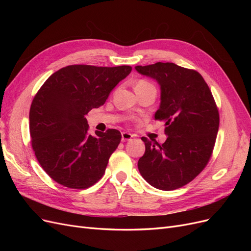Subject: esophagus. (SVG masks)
Instances as JSON below:
<instances>
[{"label":"esophagus","mask_w":251,"mask_h":251,"mask_svg":"<svg viewBox=\"0 0 251 251\" xmlns=\"http://www.w3.org/2000/svg\"><path fill=\"white\" fill-rule=\"evenodd\" d=\"M133 138V135L131 133H127V132H124L121 133V140L123 141H128Z\"/></svg>","instance_id":"obj_1"}]
</instances>
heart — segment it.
Returning a JSON list of instances; mask_svg holds the SVG:
<instances>
[{
    "mask_svg": "<svg viewBox=\"0 0 251 251\" xmlns=\"http://www.w3.org/2000/svg\"><path fill=\"white\" fill-rule=\"evenodd\" d=\"M147 88H155L151 82L147 81V80H139L137 81V83L135 85V89H147Z\"/></svg>",
    "mask_w": 251,
    "mask_h": 251,
    "instance_id": "1",
    "label": "heart"
}]
</instances>
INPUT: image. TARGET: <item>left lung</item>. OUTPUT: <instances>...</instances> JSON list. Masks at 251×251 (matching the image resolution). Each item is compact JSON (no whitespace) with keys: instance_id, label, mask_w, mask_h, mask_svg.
Returning a JSON list of instances; mask_svg holds the SVG:
<instances>
[{"instance_id":"left-lung-1","label":"left lung","mask_w":251,"mask_h":251,"mask_svg":"<svg viewBox=\"0 0 251 251\" xmlns=\"http://www.w3.org/2000/svg\"><path fill=\"white\" fill-rule=\"evenodd\" d=\"M160 86L155 119L164 120L165 142L142 137L144 155L138 170L149 184L173 191L195 179L206 166L219 130V112L201 74L174 63L136 66Z\"/></svg>"}]
</instances>
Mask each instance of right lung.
<instances>
[{"label": "right lung", "instance_id": "obj_1", "mask_svg": "<svg viewBox=\"0 0 251 251\" xmlns=\"http://www.w3.org/2000/svg\"><path fill=\"white\" fill-rule=\"evenodd\" d=\"M130 66L72 65L45 81L33 98L29 130L37 161L66 187L83 189L100 180L121 140L119 131L89 134L86 114L102 105Z\"/></svg>", "mask_w": 251, "mask_h": 251}]
</instances>
